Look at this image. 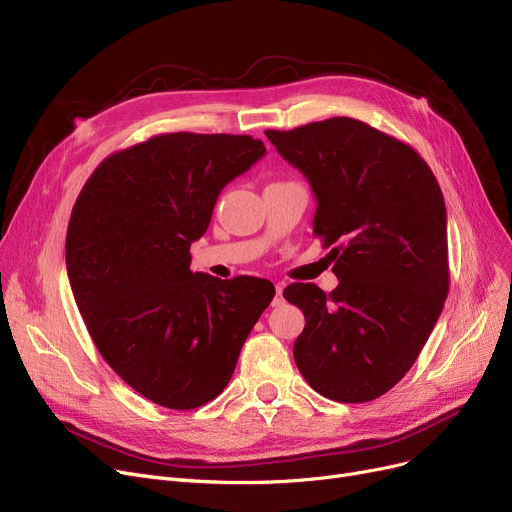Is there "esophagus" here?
<instances>
[{"mask_svg": "<svg viewBox=\"0 0 512 512\" xmlns=\"http://www.w3.org/2000/svg\"><path fill=\"white\" fill-rule=\"evenodd\" d=\"M285 300H283V285L277 283L275 285V298H273V306H281Z\"/></svg>", "mask_w": 512, "mask_h": 512, "instance_id": "34e87169", "label": "esophagus"}]
</instances>
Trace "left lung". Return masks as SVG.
Here are the masks:
<instances>
[{
	"mask_svg": "<svg viewBox=\"0 0 512 512\" xmlns=\"http://www.w3.org/2000/svg\"><path fill=\"white\" fill-rule=\"evenodd\" d=\"M266 137L308 179L314 235L335 246L331 294L314 283L283 291L306 319L298 369L329 400H375L415 364L448 296L442 189L410 145L356 118Z\"/></svg>",
	"mask_w": 512,
	"mask_h": 512,
	"instance_id": "1",
	"label": "left lung"
}]
</instances>
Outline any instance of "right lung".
Instances as JSON below:
<instances>
[{
  "label": "right lung",
  "instance_id": "right-lung-1",
  "mask_svg": "<svg viewBox=\"0 0 512 512\" xmlns=\"http://www.w3.org/2000/svg\"><path fill=\"white\" fill-rule=\"evenodd\" d=\"M264 154L250 135H156L108 156L72 208V296L104 360L154 404L189 410L221 394L275 296L266 279L189 271L218 193Z\"/></svg>",
  "mask_w": 512,
  "mask_h": 512
}]
</instances>
